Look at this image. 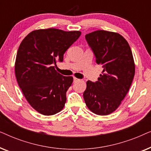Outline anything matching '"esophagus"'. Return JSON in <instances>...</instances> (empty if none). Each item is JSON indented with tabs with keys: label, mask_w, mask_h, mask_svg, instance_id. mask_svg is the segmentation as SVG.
I'll use <instances>...</instances> for the list:
<instances>
[{
	"label": "esophagus",
	"mask_w": 151,
	"mask_h": 151,
	"mask_svg": "<svg viewBox=\"0 0 151 151\" xmlns=\"http://www.w3.org/2000/svg\"><path fill=\"white\" fill-rule=\"evenodd\" d=\"M80 79H78V78H73V82H78V81H80Z\"/></svg>",
	"instance_id": "esophagus-1"
}]
</instances>
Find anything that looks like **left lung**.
<instances>
[{
	"label": "left lung",
	"instance_id": "obj_1",
	"mask_svg": "<svg viewBox=\"0 0 151 151\" xmlns=\"http://www.w3.org/2000/svg\"><path fill=\"white\" fill-rule=\"evenodd\" d=\"M85 38L103 71L97 82H86L84 101L95 114L109 115L118 108L131 87L135 71L133 53L118 33L98 30Z\"/></svg>",
	"mask_w": 151,
	"mask_h": 151
}]
</instances>
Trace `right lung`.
I'll return each instance as SVG.
<instances>
[{
	"label": "right lung",
	"mask_w": 151,
	"mask_h": 151,
	"mask_svg": "<svg viewBox=\"0 0 151 151\" xmlns=\"http://www.w3.org/2000/svg\"><path fill=\"white\" fill-rule=\"evenodd\" d=\"M81 35L80 31L54 28L30 32L20 43L15 74L24 98L33 109L44 115L59 113L65 106L66 92L73 81L55 70L64 53Z\"/></svg>",
	"instance_id": "right-lung-1"
}]
</instances>
